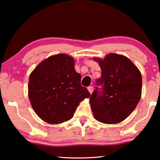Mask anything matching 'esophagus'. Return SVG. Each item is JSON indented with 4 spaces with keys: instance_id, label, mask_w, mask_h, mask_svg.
Wrapping results in <instances>:
<instances>
[{
    "instance_id": "1",
    "label": "esophagus",
    "mask_w": 160,
    "mask_h": 160,
    "mask_svg": "<svg viewBox=\"0 0 160 160\" xmlns=\"http://www.w3.org/2000/svg\"><path fill=\"white\" fill-rule=\"evenodd\" d=\"M88 91H89V92H90V94H92V93L93 92V90H94V89H93L92 87V86H90V87H88Z\"/></svg>"
}]
</instances>
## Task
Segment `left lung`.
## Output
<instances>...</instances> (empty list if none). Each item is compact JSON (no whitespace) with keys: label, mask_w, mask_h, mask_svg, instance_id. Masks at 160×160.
Here are the masks:
<instances>
[{"label":"left lung","mask_w":160,"mask_h":160,"mask_svg":"<svg viewBox=\"0 0 160 160\" xmlns=\"http://www.w3.org/2000/svg\"><path fill=\"white\" fill-rule=\"evenodd\" d=\"M102 70L96 88L90 98L94 117L106 124L120 123L128 117L138 104L142 94V75L128 58L109 53L104 59L94 58Z\"/></svg>","instance_id":"left-lung-1"}]
</instances>
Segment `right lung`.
Returning <instances> with one entry per match:
<instances>
[{"label": "right lung", "instance_id": "obj_1", "mask_svg": "<svg viewBox=\"0 0 160 160\" xmlns=\"http://www.w3.org/2000/svg\"><path fill=\"white\" fill-rule=\"evenodd\" d=\"M80 80L69 55L56 54L42 61L31 72L28 83V97L37 116L51 124L72 118L80 102L90 97Z\"/></svg>", "mask_w": 160, "mask_h": 160}]
</instances>
